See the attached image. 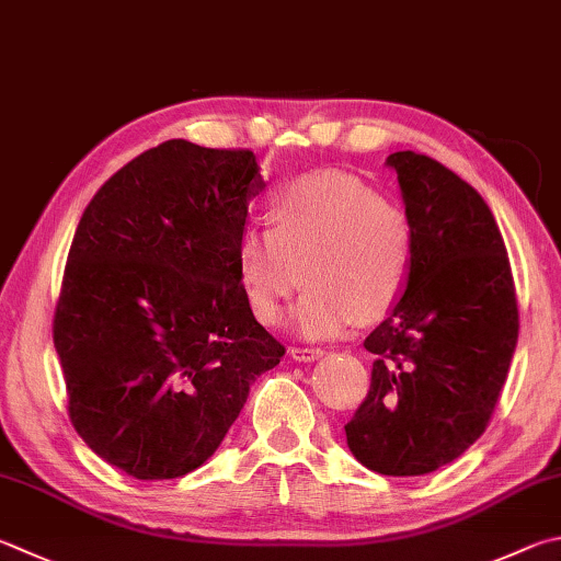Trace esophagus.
<instances>
[{
	"label": "esophagus",
	"instance_id": "obj_1",
	"mask_svg": "<svg viewBox=\"0 0 561 561\" xmlns=\"http://www.w3.org/2000/svg\"><path fill=\"white\" fill-rule=\"evenodd\" d=\"M291 358L299 363L319 360L323 358V348H319V345H297V348H291Z\"/></svg>",
	"mask_w": 561,
	"mask_h": 561
}]
</instances>
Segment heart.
<instances>
[{
    "instance_id": "b5f03b06",
    "label": "heart",
    "mask_w": 561,
    "mask_h": 561,
    "mask_svg": "<svg viewBox=\"0 0 561 561\" xmlns=\"http://www.w3.org/2000/svg\"><path fill=\"white\" fill-rule=\"evenodd\" d=\"M412 270L407 210L343 174L291 181L270 203V228L248 226L238 240V277L262 323L277 321L309 284L291 316L309 339L339 335L355 319H385L404 299Z\"/></svg>"
}]
</instances>
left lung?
Segmentation results:
<instances>
[{
  "label": "left lung",
  "instance_id": "obj_1",
  "mask_svg": "<svg viewBox=\"0 0 561 561\" xmlns=\"http://www.w3.org/2000/svg\"><path fill=\"white\" fill-rule=\"evenodd\" d=\"M414 226L410 287L365 339L370 390L345 424L348 449L382 476H424L485 432L517 343L511 260L488 203L439 161L394 151Z\"/></svg>",
  "mask_w": 561,
  "mask_h": 561
}]
</instances>
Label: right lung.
I'll use <instances>...</instances> for the list:
<instances>
[{
	"label": "right lung",
	"instance_id": "1",
	"mask_svg": "<svg viewBox=\"0 0 561 561\" xmlns=\"http://www.w3.org/2000/svg\"><path fill=\"white\" fill-rule=\"evenodd\" d=\"M250 149L169 139L88 203L54 316L68 414L103 461L139 481L196 471L284 345L238 277Z\"/></svg>",
	"mask_w": 561,
	"mask_h": 561
}]
</instances>
